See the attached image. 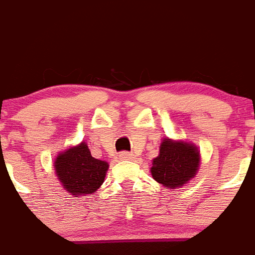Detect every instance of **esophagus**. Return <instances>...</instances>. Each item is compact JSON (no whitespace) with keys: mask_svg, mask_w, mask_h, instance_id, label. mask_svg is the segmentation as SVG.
Instances as JSON below:
<instances>
[{"mask_svg":"<svg viewBox=\"0 0 255 255\" xmlns=\"http://www.w3.org/2000/svg\"><path fill=\"white\" fill-rule=\"evenodd\" d=\"M119 157H120V159H132L134 158V154H132V153H129V152H123V153H120V155H119Z\"/></svg>","mask_w":255,"mask_h":255,"instance_id":"esophagus-1","label":"esophagus"}]
</instances>
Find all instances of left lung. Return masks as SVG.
I'll return each mask as SVG.
<instances>
[{"label":"left lung","instance_id":"obj_1","mask_svg":"<svg viewBox=\"0 0 255 255\" xmlns=\"http://www.w3.org/2000/svg\"><path fill=\"white\" fill-rule=\"evenodd\" d=\"M200 152L194 143L163 138L158 155L153 158L152 177L167 189H177L188 184L197 175Z\"/></svg>","mask_w":255,"mask_h":255}]
</instances>
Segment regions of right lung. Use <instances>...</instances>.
Here are the masks:
<instances>
[{"mask_svg": "<svg viewBox=\"0 0 255 255\" xmlns=\"http://www.w3.org/2000/svg\"><path fill=\"white\" fill-rule=\"evenodd\" d=\"M108 166V162L92 157L85 141L60 152L53 162L58 181L74 197L96 193L105 181Z\"/></svg>", "mask_w": 255, "mask_h": 255, "instance_id": "add662e5", "label": "right lung"}]
</instances>
